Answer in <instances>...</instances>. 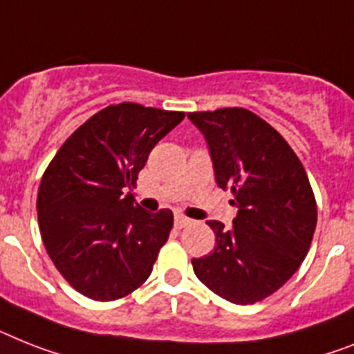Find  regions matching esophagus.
Instances as JSON below:
<instances>
[{"instance_id":"obj_1","label":"esophagus","mask_w":354,"mask_h":354,"mask_svg":"<svg viewBox=\"0 0 354 354\" xmlns=\"http://www.w3.org/2000/svg\"><path fill=\"white\" fill-rule=\"evenodd\" d=\"M189 223H192V221H189L188 217H184V215H175V227H177V230L188 226Z\"/></svg>"}]
</instances>
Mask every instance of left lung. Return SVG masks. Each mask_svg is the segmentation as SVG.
Returning a JSON list of instances; mask_svg holds the SVG:
<instances>
[{"mask_svg": "<svg viewBox=\"0 0 354 354\" xmlns=\"http://www.w3.org/2000/svg\"><path fill=\"white\" fill-rule=\"evenodd\" d=\"M188 118L208 141L217 184L239 208L232 230L208 221L215 248L192 261L195 275L227 302H261L295 275L313 241L317 201L308 174L284 137L246 108Z\"/></svg>", "mask_w": 354, "mask_h": 354, "instance_id": "obj_1", "label": "left lung"}]
</instances>
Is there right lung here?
<instances>
[{
	"label": "right lung",
	"instance_id": "1",
	"mask_svg": "<svg viewBox=\"0 0 354 354\" xmlns=\"http://www.w3.org/2000/svg\"><path fill=\"white\" fill-rule=\"evenodd\" d=\"M184 112L119 103L99 110L63 142L37 189V223L55 270L97 302L122 299L150 277L174 213L133 203L137 175Z\"/></svg>",
	"mask_w": 354,
	"mask_h": 354
}]
</instances>
